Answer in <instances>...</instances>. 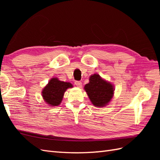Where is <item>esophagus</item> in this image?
Listing matches in <instances>:
<instances>
[{"label": "esophagus", "mask_w": 160, "mask_h": 160, "mask_svg": "<svg viewBox=\"0 0 160 160\" xmlns=\"http://www.w3.org/2000/svg\"><path fill=\"white\" fill-rule=\"evenodd\" d=\"M75 84H76L78 87H82V82H81V81H76V82H75Z\"/></svg>", "instance_id": "obj_1"}]
</instances>
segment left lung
<instances>
[{"instance_id": "1", "label": "left lung", "mask_w": 160, "mask_h": 160, "mask_svg": "<svg viewBox=\"0 0 160 160\" xmlns=\"http://www.w3.org/2000/svg\"><path fill=\"white\" fill-rule=\"evenodd\" d=\"M84 90L92 104L99 107L106 106L109 102L114 91L113 85L102 79L98 74H93L89 78V82L84 86Z\"/></svg>"}]
</instances>
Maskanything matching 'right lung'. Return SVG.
<instances>
[{"label":"right lung","instance_id":"obj_1","mask_svg":"<svg viewBox=\"0 0 160 160\" xmlns=\"http://www.w3.org/2000/svg\"><path fill=\"white\" fill-rule=\"evenodd\" d=\"M73 87L69 82L60 81L53 78L42 90V97L46 102L52 106H58L62 102L64 93L68 88Z\"/></svg>","mask_w":160,"mask_h":160}]
</instances>
